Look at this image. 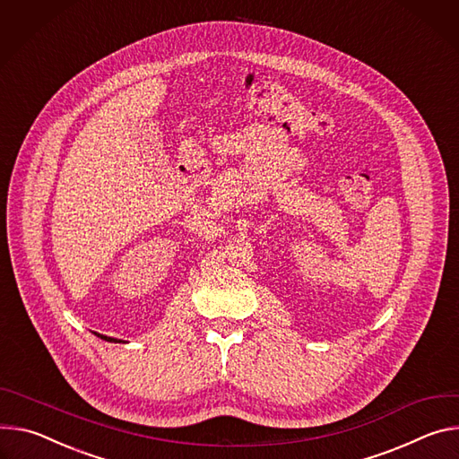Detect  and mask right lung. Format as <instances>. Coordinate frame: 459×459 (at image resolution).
<instances>
[{
  "label": "right lung",
  "instance_id": "1",
  "mask_svg": "<svg viewBox=\"0 0 459 459\" xmlns=\"http://www.w3.org/2000/svg\"><path fill=\"white\" fill-rule=\"evenodd\" d=\"M98 335H100V333H98ZM100 337H101V339H106V341H117V342H122L120 339H113V337H108V335H100Z\"/></svg>",
  "mask_w": 459,
  "mask_h": 459
}]
</instances>
